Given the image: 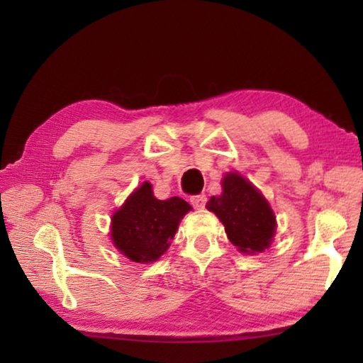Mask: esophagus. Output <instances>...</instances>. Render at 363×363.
<instances>
[{
    "label": "esophagus",
    "mask_w": 363,
    "mask_h": 363,
    "mask_svg": "<svg viewBox=\"0 0 363 363\" xmlns=\"http://www.w3.org/2000/svg\"><path fill=\"white\" fill-rule=\"evenodd\" d=\"M206 195L205 194H200V195H194L190 196V203L195 208V210H203L205 205H206Z\"/></svg>",
    "instance_id": "1"
}]
</instances>
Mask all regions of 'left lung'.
Instances as JSON below:
<instances>
[{"label":"left lung","mask_w":363,"mask_h":363,"mask_svg":"<svg viewBox=\"0 0 363 363\" xmlns=\"http://www.w3.org/2000/svg\"><path fill=\"white\" fill-rule=\"evenodd\" d=\"M206 208L219 218L232 245L242 253H262L270 247L275 216L269 201L253 184L238 173H227L223 194L211 196Z\"/></svg>","instance_id":"1"}]
</instances>
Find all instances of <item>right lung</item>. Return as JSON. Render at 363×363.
Masks as SVG:
<instances>
[{"label": "right lung", "mask_w": 363, "mask_h": 363, "mask_svg": "<svg viewBox=\"0 0 363 363\" xmlns=\"http://www.w3.org/2000/svg\"><path fill=\"white\" fill-rule=\"evenodd\" d=\"M190 210L192 206L179 196L155 199L150 182H144L113 213L115 248L134 262L157 261L169 248L177 225Z\"/></svg>", "instance_id": "1"}]
</instances>
